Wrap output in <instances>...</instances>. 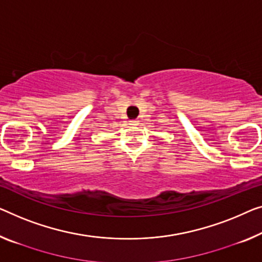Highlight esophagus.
<instances>
[{
  "label": "esophagus",
  "instance_id": "esophagus-1",
  "mask_svg": "<svg viewBox=\"0 0 262 262\" xmlns=\"http://www.w3.org/2000/svg\"><path fill=\"white\" fill-rule=\"evenodd\" d=\"M129 124H132V126H135V124H139V120H130V121H129Z\"/></svg>",
  "mask_w": 262,
  "mask_h": 262
}]
</instances>
